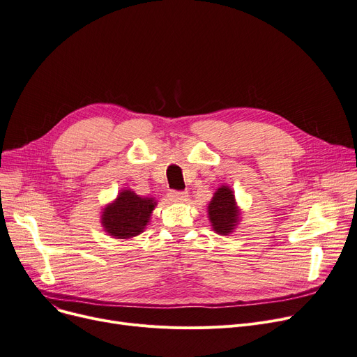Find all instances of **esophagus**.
I'll use <instances>...</instances> for the list:
<instances>
[{"mask_svg":"<svg viewBox=\"0 0 357 357\" xmlns=\"http://www.w3.org/2000/svg\"><path fill=\"white\" fill-rule=\"evenodd\" d=\"M171 199L174 202H186V201H188V194L182 192V191H172L171 192Z\"/></svg>","mask_w":357,"mask_h":357,"instance_id":"esophagus-1","label":"esophagus"}]
</instances>
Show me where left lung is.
I'll use <instances>...</instances> for the list:
<instances>
[{
	"label": "left lung",
	"mask_w": 357,
	"mask_h": 357,
	"mask_svg": "<svg viewBox=\"0 0 357 357\" xmlns=\"http://www.w3.org/2000/svg\"><path fill=\"white\" fill-rule=\"evenodd\" d=\"M208 218L217 234L227 236L233 233L240 218V210L230 186L222 185L215 191L208 204Z\"/></svg>",
	"instance_id": "left-lung-1"
}]
</instances>
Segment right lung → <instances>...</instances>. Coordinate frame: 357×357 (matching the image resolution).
<instances>
[{"label": "right lung", "mask_w": 357, "mask_h": 357, "mask_svg": "<svg viewBox=\"0 0 357 357\" xmlns=\"http://www.w3.org/2000/svg\"><path fill=\"white\" fill-rule=\"evenodd\" d=\"M156 204L155 198H142L135 191L123 190L116 201L102 210L104 231L111 237L124 240L139 236L146 229Z\"/></svg>", "instance_id": "add662e5"}]
</instances>
